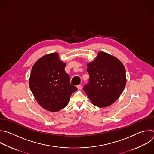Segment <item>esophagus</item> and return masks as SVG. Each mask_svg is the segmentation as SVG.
I'll return each mask as SVG.
<instances>
[{"label":"esophagus","instance_id":"34e87169","mask_svg":"<svg viewBox=\"0 0 154 154\" xmlns=\"http://www.w3.org/2000/svg\"><path fill=\"white\" fill-rule=\"evenodd\" d=\"M77 87V89H78L79 90H81V89H82V86L81 85H78Z\"/></svg>","mask_w":154,"mask_h":154}]
</instances>
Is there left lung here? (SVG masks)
<instances>
[{
  "instance_id": "left-lung-1",
  "label": "left lung",
  "mask_w": 154,
  "mask_h": 154,
  "mask_svg": "<svg viewBox=\"0 0 154 154\" xmlns=\"http://www.w3.org/2000/svg\"><path fill=\"white\" fill-rule=\"evenodd\" d=\"M89 81L83 91L93 105L105 108L112 105L122 93L126 83V70L117 58L100 52L87 65Z\"/></svg>"
}]
</instances>
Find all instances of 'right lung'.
I'll return each mask as SVG.
<instances>
[{
	"label": "right lung",
	"instance_id": "add662e5",
	"mask_svg": "<svg viewBox=\"0 0 154 154\" xmlns=\"http://www.w3.org/2000/svg\"><path fill=\"white\" fill-rule=\"evenodd\" d=\"M65 66L57 53L42 57L32 66L29 85L38 104L47 111L56 112L64 108L77 90L71 84Z\"/></svg>",
	"mask_w": 154,
	"mask_h": 154
}]
</instances>
